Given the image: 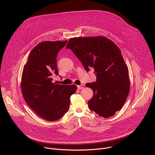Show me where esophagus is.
<instances>
[{
	"label": "esophagus",
	"mask_w": 155,
	"mask_h": 155,
	"mask_svg": "<svg viewBox=\"0 0 155 155\" xmlns=\"http://www.w3.org/2000/svg\"><path fill=\"white\" fill-rule=\"evenodd\" d=\"M84 85L83 84H81L80 85L77 86V88L78 90H81V89H82V88L84 87Z\"/></svg>",
	"instance_id": "obj_1"
}]
</instances>
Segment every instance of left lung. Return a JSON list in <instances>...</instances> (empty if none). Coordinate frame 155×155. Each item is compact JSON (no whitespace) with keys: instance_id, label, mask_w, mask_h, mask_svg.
Wrapping results in <instances>:
<instances>
[{"instance_id":"obj_1","label":"left lung","mask_w":155,"mask_h":155,"mask_svg":"<svg viewBox=\"0 0 155 155\" xmlns=\"http://www.w3.org/2000/svg\"><path fill=\"white\" fill-rule=\"evenodd\" d=\"M66 48L81 61L85 71L94 70L96 81L86 84L93 91L88 107L100 117H112L127 97L130 82L128 68L119 48L104 37H75Z\"/></svg>"}]
</instances>
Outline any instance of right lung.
<instances>
[{
	"label": "right lung",
	"mask_w": 155,
	"mask_h": 155,
	"mask_svg": "<svg viewBox=\"0 0 155 155\" xmlns=\"http://www.w3.org/2000/svg\"><path fill=\"white\" fill-rule=\"evenodd\" d=\"M67 42L38 44L31 50L22 74L21 90L26 102L38 116L49 121L60 119L68 112L71 96L77 90L75 84L52 82L53 75H59L57 54Z\"/></svg>",
	"instance_id": "add662e5"
}]
</instances>
